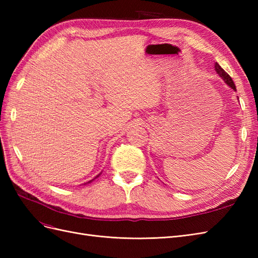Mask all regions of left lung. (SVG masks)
<instances>
[{
	"instance_id": "1",
	"label": "left lung",
	"mask_w": 258,
	"mask_h": 258,
	"mask_svg": "<svg viewBox=\"0 0 258 258\" xmlns=\"http://www.w3.org/2000/svg\"><path fill=\"white\" fill-rule=\"evenodd\" d=\"M215 71H216V72L218 73V75H220V76L222 77V79L225 81L226 84H227L228 86H230V87H231L233 90H236V85H235V83H233L232 79H231V77H230L227 73H226V72L224 71V69H222L221 66L218 64L217 62L215 63Z\"/></svg>"
}]
</instances>
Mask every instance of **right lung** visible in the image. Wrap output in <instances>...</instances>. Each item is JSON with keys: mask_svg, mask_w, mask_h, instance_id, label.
I'll list each match as a JSON object with an SVG mask.
<instances>
[{"mask_svg": "<svg viewBox=\"0 0 258 258\" xmlns=\"http://www.w3.org/2000/svg\"><path fill=\"white\" fill-rule=\"evenodd\" d=\"M90 182H91V181H90Z\"/></svg>", "mask_w": 258, "mask_h": 258, "instance_id": "1", "label": "right lung"}]
</instances>
